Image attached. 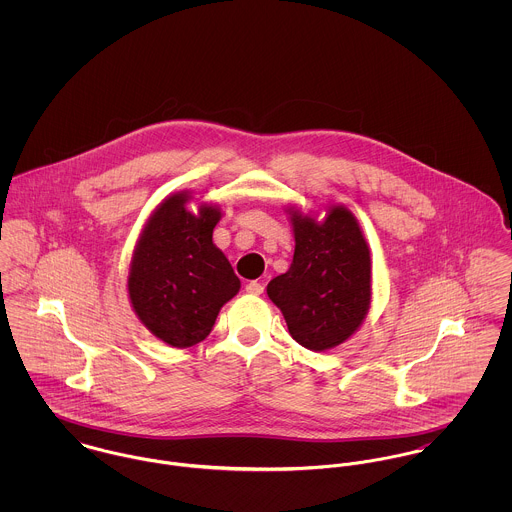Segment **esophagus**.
Here are the masks:
<instances>
[{"label":"esophagus","mask_w":512,"mask_h":512,"mask_svg":"<svg viewBox=\"0 0 512 512\" xmlns=\"http://www.w3.org/2000/svg\"><path fill=\"white\" fill-rule=\"evenodd\" d=\"M246 292L252 293V295H260L264 292V286L260 282H248L246 284Z\"/></svg>","instance_id":"obj_1"}]
</instances>
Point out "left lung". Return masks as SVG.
Masks as SVG:
<instances>
[{"instance_id": "1", "label": "left lung", "mask_w": 512, "mask_h": 512, "mask_svg": "<svg viewBox=\"0 0 512 512\" xmlns=\"http://www.w3.org/2000/svg\"><path fill=\"white\" fill-rule=\"evenodd\" d=\"M295 252L290 270L268 284L293 339L309 351L345 343L370 307V250L345 207H331L323 222L292 213Z\"/></svg>"}]
</instances>
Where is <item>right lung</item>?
Listing matches in <instances>:
<instances>
[{
	"mask_svg": "<svg viewBox=\"0 0 512 512\" xmlns=\"http://www.w3.org/2000/svg\"><path fill=\"white\" fill-rule=\"evenodd\" d=\"M187 193L167 197L147 220L130 264L128 293L147 329L163 343L185 349L203 341L220 307L240 290L230 262L213 242L217 207L197 215Z\"/></svg>",
	"mask_w": 512,
	"mask_h": 512,
	"instance_id": "obj_1",
	"label": "right lung"
}]
</instances>
